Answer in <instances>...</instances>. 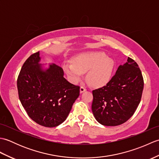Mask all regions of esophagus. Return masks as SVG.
<instances>
[{"instance_id":"34e87169","label":"esophagus","mask_w":159,"mask_h":159,"mask_svg":"<svg viewBox=\"0 0 159 159\" xmlns=\"http://www.w3.org/2000/svg\"><path fill=\"white\" fill-rule=\"evenodd\" d=\"M87 89H86V88L85 87H83V86H81L80 87V93H83V92H85Z\"/></svg>"}]
</instances>
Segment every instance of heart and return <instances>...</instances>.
Segmentation results:
<instances>
[{
    "mask_svg": "<svg viewBox=\"0 0 159 159\" xmlns=\"http://www.w3.org/2000/svg\"><path fill=\"white\" fill-rule=\"evenodd\" d=\"M72 61V64H64L63 68L73 83L79 82L85 72L87 81L96 87L106 85L112 76L114 61L104 52L82 53L74 57Z\"/></svg>",
    "mask_w": 159,
    "mask_h": 159,
    "instance_id": "1",
    "label": "heart"
}]
</instances>
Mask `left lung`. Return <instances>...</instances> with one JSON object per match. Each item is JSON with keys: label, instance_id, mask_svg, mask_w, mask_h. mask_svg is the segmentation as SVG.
I'll use <instances>...</instances> for the list:
<instances>
[{"label": "left lung", "instance_id": "8db88e82", "mask_svg": "<svg viewBox=\"0 0 159 159\" xmlns=\"http://www.w3.org/2000/svg\"><path fill=\"white\" fill-rule=\"evenodd\" d=\"M143 85L139 66L128 57L105 86L92 91V109L96 120L108 126L126 122L139 106Z\"/></svg>", "mask_w": 159, "mask_h": 159}]
</instances>
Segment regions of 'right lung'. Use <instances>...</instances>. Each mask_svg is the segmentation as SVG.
Here are the masks:
<instances>
[{"label": "right lung", "instance_id": "1", "mask_svg": "<svg viewBox=\"0 0 159 159\" xmlns=\"http://www.w3.org/2000/svg\"><path fill=\"white\" fill-rule=\"evenodd\" d=\"M39 61L38 51L24 63L17 80L19 99L37 124L56 127L68 116L79 96L80 87L67 81L60 66L52 64L43 70Z\"/></svg>", "mask_w": 159, "mask_h": 159}]
</instances>
